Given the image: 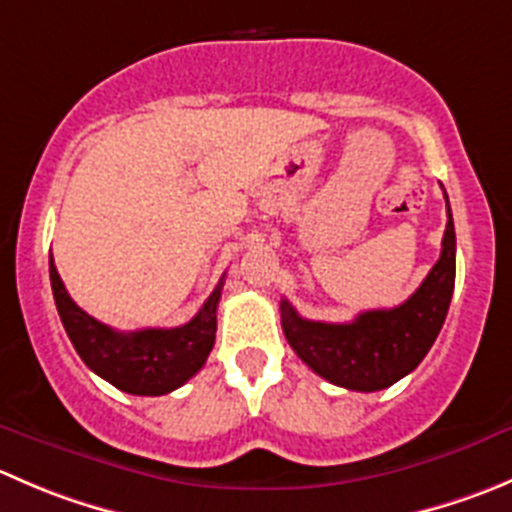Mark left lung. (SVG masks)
Returning a JSON list of instances; mask_svg holds the SVG:
<instances>
[{"instance_id":"left-lung-1","label":"left lung","mask_w":512,"mask_h":512,"mask_svg":"<svg viewBox=\"0 0 512 512\" xmlns=\"http://www.w3.org/2000/svg\"><path fill=\"white\" fill-rule=\"evenodd\" d=\"M453 287L455 225L448 202L440 260L403 305L360 312L352 322H315L300 317L290 302L282 300V332L297 357L327 382L357 393H375L423 362L448 315Z\"/></svg>"}]
</instances>
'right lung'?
I'll return each instance as SVG.
<instances>
[{"label":"right lung","instance_id":"1","mask_svg":"<svg viewBox=\"0 0 512 512\" xmlns=\"http://www.w3.org/2000/svg\"><path fill=\"white\" fill-rule=\"evenodd\" d=\"M49 280L59 320L72 340L84 365L114 388L130 395H165L185 385L202 370L217 332V302L222 280L202 310L180 327H147V330L119 332L94 320L64 290V282L49 255Z\"/></svg>","mask_w":512,"mask_h":512}]
</instances>
